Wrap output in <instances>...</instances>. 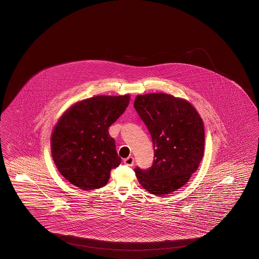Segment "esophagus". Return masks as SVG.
Here are the masks:
<instances>
[{
	"mask_svg": "<svg viewBox=\"0 0 259 259\" xmlns=\"http://www.w3.org/2000/svg\"><path fill=\"white\" fill-rule=\"evenodd\" d=\"M123 163L126 165V166H133L134 165V157H126L123 159Z\"/></svg>",
	"mask_w": 259,
	"mask_h": 259,
	"instance_id": "1",
	"label": "esophagus"
}]
</instances>
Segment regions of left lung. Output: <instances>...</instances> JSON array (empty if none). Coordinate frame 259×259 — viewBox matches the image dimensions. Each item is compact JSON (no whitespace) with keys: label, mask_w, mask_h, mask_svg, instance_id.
<instances>
[{"label":"left lung","mask_w":259,"mask_h":259,"mask_svg":"<svg viewBox=\"0 0 259 259\" xmlns=\"http://www.w3.org/2000/svg\"><path fill=\"white\" fill-rule=\"evenodd\" d=\"M134 107L154 144L152 166L134 171L143 188L165 196L186 184L198 168L204 153L203 121L188 102L164 93L137 96Z\"/></svg>","instance_id":"8db88e82"}]
</instances>
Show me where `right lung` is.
I'll return each instance as SVG.
<instances>
[{
	"label": "right lung",
	"instance_id": "1",
	"mask_svg": "<svg viewBox=\"0 0 259 259\" xmlns=\"http://www.w3.org/2000/svg\"><path fill=\"white\" fill-rule=\"evenodd\" d=\"M129 95L98 96L71 106L51 137V152L64 179L81 190L104 186L120 164L108 128L125 111Z\"/></svg>",
	"mask_w": 259,
	"mask_h": 259
}]
</instances>
